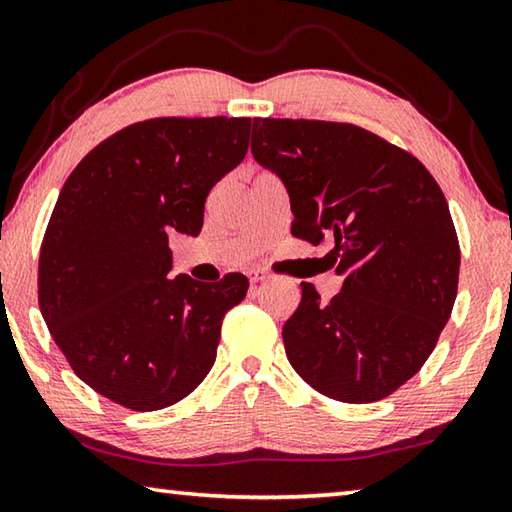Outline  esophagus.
<instances>
[{
    "label": "esophagus",
    "instance_id": "esophagus-1",
    "mask_svg": "<svg viewBox=\"0 0 512 512\" xmlns=\"http://www.w3.org/2000/svg\"><path fill=\"white\" fill-rule=\"evenodd\" d=\"M248 280L250 284H259V282H266L268 275L264 271H259V268H253V271H248Z\"/></svg>",
    "mask_w": 512,
    "mask_h": 512
}]
</instances>
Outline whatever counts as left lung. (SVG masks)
<instances>
[{"label": "left lung", "instance_id": "8db88e82", "mask_svg": "<svg viewBox=\"0 0 512 512\" xmlns=\"http://www.w3.org/2000/svg\"><path fill=\"white\" fill-rule=\"evenodd\" d=\"M250 150L284 183L293 237H331L345 277L329 304L302 282L282 329L288 362L324 396L380 401L425 365L457 300L461 250L439 183L351 123L255 118Z\"/></svg>", "mask_w": 512, "mask_h": 512}]
</instances>
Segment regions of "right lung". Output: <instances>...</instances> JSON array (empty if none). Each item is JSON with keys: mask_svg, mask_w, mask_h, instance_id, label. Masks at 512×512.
Listing matches in <instances>:
<instances>
[{"mask_svg": "<svg viewBox=\"0 0 512 512\" xmlns=\"http://www.w3.org/2000/svg\"><path fill=\"white\" fill-rule=\"evenodd\" d=\"M250 118H152L96 145L46 226L37 300L80 380L134 412L179 403L215 365L224 315L246 297L230 273L172 271L170 232L197 237L219 179L248 152Z\"/></svg>", "mask_w": 512, "mask_h": 512, "instance_id": "1", "label": "right lung"}]
</instances>
